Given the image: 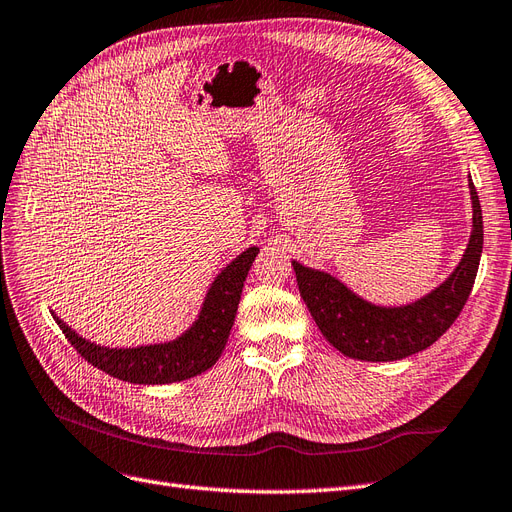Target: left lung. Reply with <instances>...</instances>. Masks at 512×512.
<instances>
[{
    "label": "left lung",
    "instance_id": "8db88e82",
    "mask_svg": "<svg viewBox=\"0 0 512 512\" xmlns=\"http://www.w3.org/2000/svg\"><path fill=\"white\" fill-rule=\"evenodd\" d=\"M472 237L459 267L425 299L406 307H376L352 294L335 277L292 262L301 297L322 335L339 352L359 361H399L429 348L448 331L466 305L483 252V211L470 179Z\"/></svg>",
    "mask_w": 512,
    "mask_h": 512
}]
</instances>
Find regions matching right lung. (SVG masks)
I'll return each instance as SVG.
<instances>
[{
  "instance_id": "right-lung-1",
  "label": "right lung",
  "mask_w": 512,
  "mask_h": 512,
  "mask_svg": "<svg viewBox=\"0 0 512 512\" xmlns=\"http://www.w3.org/2000/svg\"><path fill=\"white\" fill-rule=\"evenodd\" d=\"M258 254V247H250L237 256L213 282L207 301L198 320L190 331H185L175 342L158 346H141L130 350L102 348L68 329L57 316L61 333L66 335L72 348L87 363L102 369L104 374L132 384H168L194 378L207 371L228 342V335L235 322V314L241 299L243 282Z\"/></svg>"
}]
</instances>
